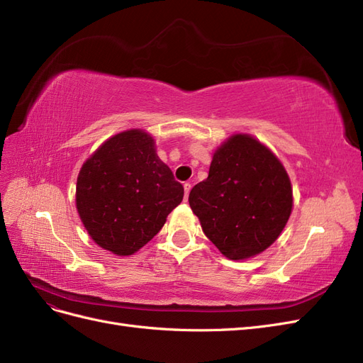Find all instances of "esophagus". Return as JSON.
Segmentation results:
<instances>
[{
  "mask_svg": "<svg viewBox=\"0 0 363 363\" xmlns=\"http://www.w3.org/2000/svg\"><path fill=\"white\" fill-rule=\"evenodd\" d=\"M190 190H191V184L190 182H185L184 184V191H185V199L189 197V194H190Z\"/></svg>",
  "mask_w": 363,
  "mask_h": 363,
  "instance_id": "obj_1",
  "label": "esophagus"
}]
</instances>
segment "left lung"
<instances>
[{"mask_svg": "<svg viewBox=\"0 0 363 363\" xmlns=\"http://www.w3.org/2000/svg\"><path fill=\"white\" fill-rule=\"evenodd\" d=\"M205 235L229 259L264 252L284 230L292 209L288 174L250 135H232L214 154L208 178L189 196Z\"/></svg>", "mask_w": 363, "mask_h": 363, "instance_id": "1", "label": "left lung"}]
</instances>
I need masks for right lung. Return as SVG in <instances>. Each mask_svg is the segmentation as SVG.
<instances>
[{
	"label": "right lung",
	"mask_w": 363,
	"mask_h": 363,
	"mask_svg": "<svg viewBox=\"0 0 363 363\" xmlns=\"http://www.w3.org/2000/svg\"><path fill=\"white\" fill-rule=\"evenodd\" d=\"M184 186L155 154L154 138L140 130L107 140L81 167L77 209L102 249L128 256L164 226Z\"/></svg>",
	"instance_id": "obj_1"
}]
</instances>
